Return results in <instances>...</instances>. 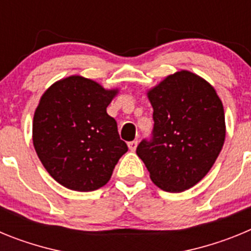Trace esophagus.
Wrapping results in <instances>:
<instances>
[{"instance_id":"obj_1","label":"esophagus","mask_w":251,"mask_h":251,"mask_svg":"<svg viewBox=\"0 0 251 251\" xmlns=\"http://www.w3.org/2000/svg\"><path fill=\"white\" fill-rule=\"evenodd\" d=\"M137 146H138V142H137V141H132V142H129V143H128V147H129L130 151H136Z\"/></svg>"}]
</instances>
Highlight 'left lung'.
Here are the masks:
<instances>
[{
	"instance_id": "left-lung-1",
	"label": "left lung",
	"mask_w": 251,
	"mask_h": 251,
	"mask_svg": "<svg viewBox=\"0 0 251 251\" xmlns=\"http://www.w3.org/2000/svg\"><path fill=\"white\" fill-rule=\"evenodd\" d=\"M153 106L151 139L137 154L153 183L182 192L211 170L225 141V114L214 86L187 70L168 75L147 93Z\"/></svg>"
}]
</instances>
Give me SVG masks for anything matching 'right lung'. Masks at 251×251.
Returning a JSON list of instances; mask_svg holds the SVG:
<instances>
[{"mask_svg": "<svg viewBox=\"0 0 251 251\" xmlns=\"http://www.w3.org/2000/svg\"><path fill=\"white\" fill-rule=\"evenodd\" d=\"M118 90L72 75L43 94L32 122V142L50 176L74 191L103 187L128 151L106 113Z\"/></svg>", "mask_w": 251, "mask_h": 251, "instance_id": "obj_1", "label": "right lung"}]
</instances>
